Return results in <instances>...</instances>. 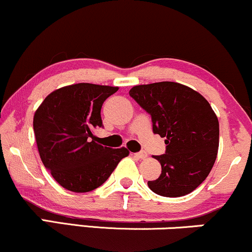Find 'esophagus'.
<instances>
[{
	"label": "esophagus",
	"instance_id": "obj_1",
	"mask_svg": "<svg viewBox=\"0 0 252 252\" xmlns=\"http://www.w3.org/2000/svg\"><path fill=\"white\" fill-rule=\"evenodd\" d=\"M134 157H137V158H139V159H146L147 158V153L145 152V151H141V152L135 153Z\"/></svg>",
	"mask_w": 252,
	"mask_h": 252
}]
</instances>
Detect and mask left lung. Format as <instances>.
<instances>
[{"label":"left lung","instance_id":"left-lung-1","mask_svg":"<svg viewBox=\"0 0 252 252\" xmlns=\"http://www.w3.org/2000/svg\"><path fill=\"white\" fill-rule=\"evenodd\" d=\"M131 95L151 115L153 133L166 138L158 179L147 185L162 197H182L199 186L214 166L220 145V123L208 100L178 82L134 86Z\"/></svg>","mask_w":252,"mask_h":252}]
</instances>
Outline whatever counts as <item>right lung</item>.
Segmentation results:
<instances>
[{
    "label": "right lung",
    "mask_w": 252,
    "mask_h": 252,
    "mask_svg": "<svg viewBox=\"0 0 252 252\" xmlns=\"http://www.w3.org/2000/svg\"><path fill=\"white\" fill-rule=\"evenodd\" d=\"M117 91L118 87L93 84L66 86L50 93L35 112L32 126L41 160L66 190H95L128 156L125 147L95 143L92 133L103 127L102 103Z\"/></svg>",
    "instance_id": "obj_1"
}]
</instances>
